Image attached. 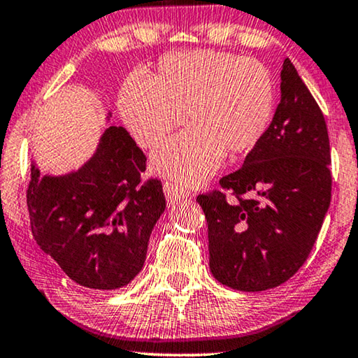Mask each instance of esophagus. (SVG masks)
I'll return each mask as SVG.
<instances>
[{
  "label": "esophagus",
  "mask_w": 358,
  "mask_h": 358,
  "mask_svg": "<svg viewBox=\"0 0 358 358\" xmlns=\"http://www.w3.org/2000/svg\"><path fill=\"white\" fill-rule=\"evenodd\" d=\"M164 194H166V199H168L169 205H173L176 202H180V200L189 197V192L182 187V185H178V184H173V182H166L164 184Z\"/></svg>",
  "instance_id": "esophagus-1"
}]
</instances>
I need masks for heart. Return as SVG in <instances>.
I'll return each instance as SVG.
<instances>
[{
    "instance_id": "b5f03b06",
    "label": "heart",
    "mask_w": 358,
    "mask_h": 358,
    "mask_svg": "<svg viewBox=\"0 0 358 358\" xmlns=\"http://www.w3.org/2000/svg\"><path fill=\"white\" fill-rule=\"evenodd\" d=\"M275 102L267 66L213 50L164 57L151 78L134 73L119 92L124 124L143 148L164 140L185 115L192 129L161 145L151 166L189 185L217 173L227 153L234 158L256 148L271 129Z\"/></svg>"
}]
</instances>
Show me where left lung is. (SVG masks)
Returning a JSON list of instances; mask_svg holds the SVG:
<instances>
[{
	"mask_svg": "<svg viewBox=\"0 0 358 358\" xmlns=\"http://www.w3.org/2000/svg\"><path fill=\"white\" fill-rule=\"evenodd\" d=\"M271 129L222 190L199 195L208 224L210 271L241 292L275 288L310 256L331 203V150L324 115L293 63L280 71ZM224 192L237 200L227 203Z\"/></svg>",
	"mask_w": 358,
	"mask_h": 358,
	"instance_id": "8db88e82",
	"label": "left lung"
}]
</instances>
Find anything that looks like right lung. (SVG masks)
Here are the masks:
<instances>
[{
    "label": "right lung",
    "instance_id": "obj_1",
    "mask_svg": "<svg viewBox=\"0 0 358 358\" xmlns=\"http://www.w3.org/2000/svg\"><path fill=\"white\" fill-rule=\"evenodd\" d=\"M107 112L106 120H110ZM146 158L124 127H107L81 168L41 174L31 164L27 208L41 249L78 285L125 287L143 268L150 234L166 208L163 184H141Z\"/></svg>",
    "mask_w": 358,
    "mask_h": 358
}]
</instances>
